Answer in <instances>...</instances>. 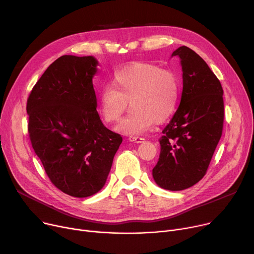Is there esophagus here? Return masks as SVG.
I'll list each match as a JSON object with an SVG mask.
<instances>
[{
    "label": "esophagus",
    "mask_w": 254,
    "mask_h": 254,
    "mask_svg": "<svg viewBox=\"0 0 254 254\" xmlns=\"http://www.w3.org/2000/svg\"><path fill=\"white\" fill-rule=\"evenodd\" d=\"M128 140L130 141V142H135V143H142V142H144V138H141V137H129L128 138Z\"/></svg>",
    "instance_id": "esophagus-1"
}]
</instances>
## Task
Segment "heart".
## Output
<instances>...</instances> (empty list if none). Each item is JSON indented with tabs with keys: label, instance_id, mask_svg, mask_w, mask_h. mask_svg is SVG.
<instances>
[{
	"label": "heart",
	"instance_id": "1",
	"mask_svg": "<svg viewBox=\"0 0 254 254\" xmlns=\"http://www.w3.org/2000/svg\"><path fill=\"white\" fill-rule=\"evenodd\" d=\"M180 98V85L174 73L148 64H136L116 71L112 86L99 95V113L107 124L118 122L127 109L128 115L116 127L122 134L140 135L174 114Z\"/></svg>",
	"mask_w": 254,
	"mask_h": 254
}]
</instances>
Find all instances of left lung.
I'll return each mask as SVG.
<instances>
[{"mask_svg":"<svg viewBox=\"0 0 254 254\" xmlns=\"http://www.w3.org/2000/svg\"><path fill=\"white\" fill-rule=\"evenodd\" d=\"M172 57L180 59L183 89L159 139L161 154L152 176L159 188L177 191L205 176L222 134L224 108L220 81L197 53L181 46Z\"/></svg>","mask_w":254,"mask_h":254,"instance_id":"left-lung-1","label":"left lung"}]
</instances>
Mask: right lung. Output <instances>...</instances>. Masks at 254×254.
Instances as JSON below:
<instances>
[{
  "mask_svg": "<svg viewBox=\"0 0 254 254\" xmlns=\"http://www.w3.org/2000/svg\"><path fill=\"white\" fill-rule=\"evenodd\" d=\"M93 57L63 56L33 87L26 104L29 134L47 176L63 192L86 197L108 178L123 138L97 111Z\"/></svg>",
  "mask_w": 254,
  "mask_h": 254,
  "instance_id": "add662e5",
  "label": "right lung"
}]
</instances>
